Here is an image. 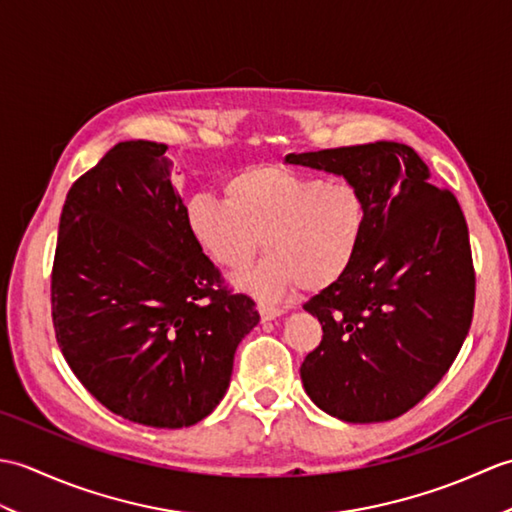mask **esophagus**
Returning <instances> with one entry per match:
<instances>
[{"mask_svg": "<svg viewBox=\"0 0 512 512\" xmlns=\"http://www.w3.org/2000/svg\"><path fill=\"white\" fill-rule=\"evenodd\" d=\"M257 310H259V317H262L264 323L266 321H275L277 317H281V314H284V310L273 308V306H266V303H259Z\"/></svg>", "mask_w": 512, "mask_h": 512, "instance_id": "34e87169", "label": "esophagus"}]
</instances>
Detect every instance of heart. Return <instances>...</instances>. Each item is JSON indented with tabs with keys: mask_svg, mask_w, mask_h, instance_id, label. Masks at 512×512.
<instances>
[{
	"mask_svg": "<svg viewBox=\"0 0 512 512\" xmlns=\"http://www.w3.org/2000/svg\"><path fill=\"white\" fill-rule=\"evenodd\" d=\"M189 235L224 270H253L233 279L237 290L281 299L292 288L334 286L361 248L367 202L350 182H328L279 165L248 167L224 184V200L195 195L184 209Z\"/></svg>",
	"mask_w": 512,
	"mask_h": 512,
	"instance_id": "b5f03b06",
	"label": "heart"
}]
</instances>
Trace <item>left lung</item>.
I'll list each match as a JSON object with an SVG mask.
<instances>
[{"instance_id": "left-lung-1", "label": "left lung", "mask_w": 512, "mask_h": 512, "mask_svg": "<svg viewBox=\"0 0 512 512\" xmlns=\"http://www.w3.org/2000/svg\"><path fill=\"white\" fill-rule=\"evenodd\" d=\"M286 162L343 176L367 202L352 268L303 306L323 328L301 363L303 389L343 422L394 420L440 383L471 328L475 273L460 204L394 140Z\"/></svg>"}]
</instances>
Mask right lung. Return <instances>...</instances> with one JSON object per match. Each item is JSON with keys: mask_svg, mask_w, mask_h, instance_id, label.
<instances>
[{"mask_svg": "<svg viewBox=\"0 0 512 512\" xmlns=\"http://www.w3.org/2000/svg\"><path fill=\"white\" fill-rule=\"evenodd\" d=\"M167 145L118 143L72 184L52 266V321L74 376L116 416L191 427L220 405L255 301L222 288L189 235Z\"/></svg>", "mask_w": 512, "mask_h": 512, "instance_id": "1", "label": "right lung"}]
</instances>
